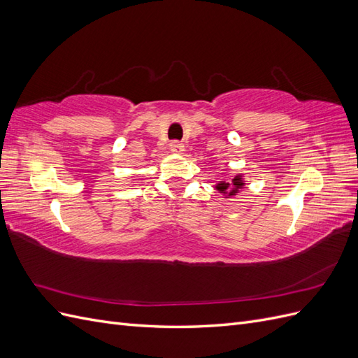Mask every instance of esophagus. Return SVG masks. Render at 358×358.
<instances>
[{
  "label": "esophagus",
  "mask_w": 358,
  "mask_h": 358,
  "mask_svg": "<svg viewBox=\"0 0 358 358\" xmlns=\"http://www.w3.org/2000/svg\"><path fill=\"white\" fill-rule=\"evenodd\" d=\"M170 150H171V154L180 155V154H183V150H185V146H183L180 142H171L170 143Z\"/></svg>",
  "instance_id": "obj_1"
}]
</instances>
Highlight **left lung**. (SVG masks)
Masks as SVG:
<instances>
[{"label": "left lung", "instance_id": "obj_1", "mask_svg": "<svg viewBox=\"0 0 358 358\" xmlns=\"http://www.w3.org/2000/svg\"><path fill=\"white\" fill-rule=\"evenodd\" d=\"M246 187V180L242 173H234L229 180H220L215 183V189L222 194L224 199H233Z\"/></svg>", "mask_w": 358, "mask_h": 358}]
</instances>
